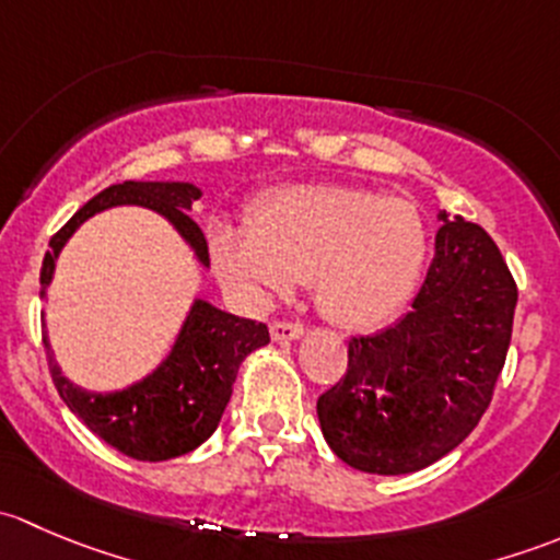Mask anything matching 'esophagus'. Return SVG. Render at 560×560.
Here are the masks:
<instances>
[{"label":"esophagus","instance_id":"34e87169","mask_svg":"<svg viewBox=\"0 0 560 560\" xmlns=\"http://www.w3.org/2000/svg\"><path fill=\"white\" fill-rule=\"evenodd\" d=\"M303 325H295V322H273L270 325V338L273 341H298L303 336Z\"/></svg>","mask_w":560,"mask_h":560}]
</instances>
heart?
Masks as SVG:
<instances>
[{"label": "heart", "instance_id": "1", "mask_svg": "<svg viewBox=\"0 0 560 560\" xmlns=\"http://www.w3.org/2000/svg\"><path fill=\"white\" fill-rule=\"evenodd\" d=\"M425 254L415 202L349 184L279 186L248 208L246 233H211L213 270L235 295L262 306L308 279L316 308L352 330L400 312Z\"/></svg>", "mask_w": 560, "mask_h": 560}]
</instances>
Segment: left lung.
Here are the masks:
<instances>
[{
	"mask_svg": "<svg viewBox=\"0 0 560 560\" xmlns=\"http://www.w3.org/2000/svg\"><path fill=\"white\" fill-rule=\"evenodd\" d=\"M436 254L411 312L349 341V365L316 400L325 442L347 466L411 474L477 428L504 369L517 287L479 224L439 213Z\"/></svg>",
	"mask_w": 560,
	"mask_h": 560,
	"instance_id": "obj_1",
	"label": "left lung"
}]
</instances>
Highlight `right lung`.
<instances>
[{
    "label": "right lung",
    "instance_id": "right-lung-1",
    "mask_svg": "<svg viewBox=\"0 0 560 560\" xmlns=\"http://www.w3.org/2000/svg\"><path fill=\"white\" fill-rule=\"evenodd\" d=\"M200 197V186L189 180H124L107 186L50 238V252L45 254L39 270V298L48 301L56 259L75 230L118 206H138L160 213L191 248L197 262L208 268L206 235L186 213ZM268 341V327L262 322L228 314L195 298L180 330L175 332L171 352L151 374L121 389L94 393L67 380L54 358L48 332H43L50 376L72 415L113 450L149 463L186 455L211 439L230 404L238 369L254 349Z\"/></svg>",
    "mask_w": 560,
    "mask_h": 560
}]
</instances>
